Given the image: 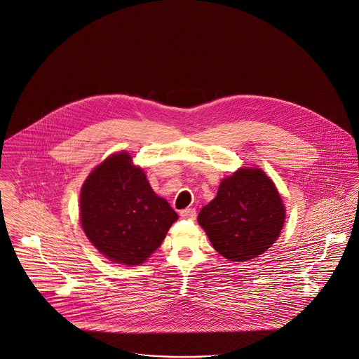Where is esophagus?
<instances>
[{
  "instance_id": "obj_1",
  "label": "esophagus",
  "mask_w": 359,
  "mask_h": 359,
  "mask_svg": "<svg viewBox=\"0 0 359 359\" xmlns=\"http://www.w3.org/2000/svg\"><path fill=\"white\" fill-rule=\"evenodd\" d=\"M180 217L186 218V219H195L196 211H195V208H184L180 211Z\"/></svg>"
}]
</instances>
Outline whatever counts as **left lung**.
<instances>
[{
    "label": "left lung",
    "mask_w": 359,
    "mask_h": 359,
    "mask_svg": "<svg viewBox=\"0 0 359 359\" xmlns=\"http://www.w3.org/2000/svg\"><path fill=\"white\" fill-rule=\"evenodd\" d=\"M285 207L261 168H239L224 177L198 222L221 256L243 262L266 252L278 238Z\"/></svg>",
    "instance_id": "obj_1"
}]
</instances>
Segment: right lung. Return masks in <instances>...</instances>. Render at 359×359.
<instances>
[{"label": "right lung", "instance_id": "add662e5", "mask_svg": "<svg viewBox=\"0 0 359 359\" xmlns=\"http://www.w3.org/2000/svg\"><path fill=\"white\" fill-rule=\"evenodd\" d=\"M79 205L87 238L122 265L147 261L179 218L126 152L109 156L87 176Z\"/></svg>", "mask_w": 359, "mask_h": 359}]
</instances>
